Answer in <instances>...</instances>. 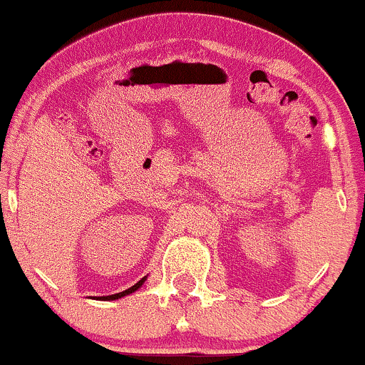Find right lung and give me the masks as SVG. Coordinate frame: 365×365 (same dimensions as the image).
<instances>
[{
    "mask_svg": "<svg viewBox=\"0 0 365 365\" xmlns=\"http://www.w3.org/2000/svg\"><path fill=\"white\" fill-rule=\"evenodd\" d=\"M145 280H147V277H143V278H141V280L138 282V284H135L133 287H130V289L123 290V292L113 294V295H102V297H96V299H97V301H115V299H121V297H124V295H130V294H133V292H136V290H138L140 287L145 284Z\"/></svg>",
    "mask_w": 365,
    "mask_h": 365,
    "instance_id": "obj_1",
    "label": "right lung"
}]
</instances>
